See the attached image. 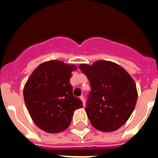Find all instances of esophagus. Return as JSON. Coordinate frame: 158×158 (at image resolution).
Here are the masks:
<instances>
[{
	"instance_id": "obj_1",
	"label": "esophagus",
	"mask_w": 158,
	"mask_h": 158,
	"mask_svg": "<svg viewBox=\"0 0 158 158\" xmlns=\"http://www.w3.org/2000/svg\"><path fill=\"white\" fill-rule=\"evenodd\" d=\"M80 99H81V101L83 102L84 106H85V98H84V96H80Z\"/></svg>"
}]
</instances>
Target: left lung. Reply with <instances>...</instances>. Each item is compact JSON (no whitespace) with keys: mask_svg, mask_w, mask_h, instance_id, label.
Returning a JSON list of instances; mask_svg holds the SVG:
<instances>
[{"mask_svg":"<svg viewBox=\"0 0 158 158\" xmlns=\"http://www.w3.org/2000/svg\"><path fill=\"white\" fill-rule=\"evenodd\" d=\"M79 69L89 79L86 110L95 129L103 132L118 130L132 114L137 102V89L130 75L117 64L98 60Z\"/></svg>","mask_w":158,"mask_h":158,"instance_id":"8db88e82","label":"left lung"}]
</instances>
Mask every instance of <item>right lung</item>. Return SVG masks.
Returning <instances> with one entry per match:
<instances>
[{"label": "right lung", "instance_id": "obj_1", "mask_svg": "<svg viewBox=\"0 0 158 158\" xmlns=\"http://www.w3.org/2000/svg\"><path fill=\"white\" fill-rule=\"evenodd\" d=\"M73 64L50 60L40 64L31 74L23 89L25 105L33 122L48 133L66 130L74 110L83 102L73 95L69 83Z\"/></svg>", "mask_w": 158, "mask_h": 158}]
</instances>
